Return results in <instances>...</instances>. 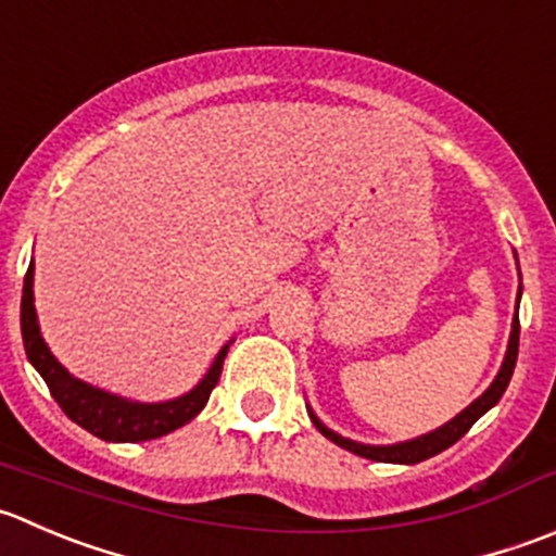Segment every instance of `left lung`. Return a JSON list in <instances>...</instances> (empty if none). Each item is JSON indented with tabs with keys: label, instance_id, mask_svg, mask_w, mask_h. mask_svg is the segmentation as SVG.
Masks as SVG:
<instances>
[{
	"label": "left lung",
	"instance_id": "obj_1",
	"mask_svg": "<svg viewBox=\"0 0 556 556\" xmlns=\"http://www.w3.org/2000/svg\"><path fill=\"white\" fill-rule=\"evenodd\" d=\"M519 279H521V274H519ZM519 301H521V288H519V295H516V315H514V323H510L508 350H505L503 366H500V371H497V377L492 380V386H489L486 391L476 399V402L467 404L459 415H454L448 424H443V427L434 429V432H427V434H421V438H413V440H404V443H391V445L355 443V440L342 438V434H337L333 429H328L326 424L317 418L315 409L306 404V413H309L312 424H315L317 432H320L323 438H328L331 443H337L339 448L350 451V454H355V456H364V459H371V462L418 465V462L432 459V456L443 454L445 448H451L456 440H462L467 432H470L472 424H476L483 413H489V409H492L494 404L503 399L505 388H508L510 375H514V366H516V355H519Z\"/></svg>",
	"mask_w": 556,
	"mask_h": 556
}]
</instances>
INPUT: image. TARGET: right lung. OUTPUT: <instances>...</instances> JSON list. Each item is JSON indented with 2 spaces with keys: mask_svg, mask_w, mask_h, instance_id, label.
I'll use <instances>...</instances> for the list:
<instances>
[{
  "mask_svg": "<svg viewBox=\"0 0 556 556\" xmlns=\"http://www.w3.org/2000/svg\"><path fill=\"white\" fill-rule=\"evenodd\" d=\"M21 337H24L26 358L40 371L48 391L64 409V415L105 443H141V440L163 438V434L190 424L206 407L208 396H212L214 386L223 375L225 355L233 342L230 339L228 344H223V350L195 388H190L181 396L168 399V402H135V399L102 391V388L70 375L42 339L35 309V263L26 271L24 293H21Z\"/></svg>",
  "mask_w": 556,
  "mask_h": 556,
  "instance_id": "add662e5",
  "label": "right lung"
}]
</instances>
